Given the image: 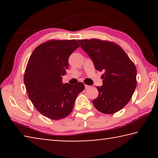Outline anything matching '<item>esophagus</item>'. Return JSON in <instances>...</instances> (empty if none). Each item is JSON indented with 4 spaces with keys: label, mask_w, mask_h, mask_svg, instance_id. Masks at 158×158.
I'll list each match as a JSON object with an SVG mask.
<instances>
[{
    "label": "esophagus",
    "mask_w": 158,
    "mask_h": 158,
    "mask_svg": "<svg viewBox=\"0 0 158 158\" xmlns=\"http://www.w3.org/2000/svg\"><path fill=\"white\" fill-rule=\"evenodd\" d=\"M90 87V85H85V89H89Z\"/></svg>",
    "instance_id": "34e87169"
}]
</instances>
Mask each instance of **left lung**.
I'll use <instances>...</instances> for the list:
<instances>
[{"mask_svg": "<svg viewBox=\"0 0 158 158\" xmlns=\"http://www.w3.org/2000/svg\"><path fill=\"white\" fill-rule=\"evenodd\" d=\"M96 69L103 72L102 85L93 101L99 111L112 114L129 102L137 87V69L123 49L114 42L97 39L79 40Z\"/></svg>", "mask_w": 158, "mask_h": 158, "instance_id": "left-lung-1", "label": "left lung"}]
</instances>
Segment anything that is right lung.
Returning <instances> with one entry per match:
<instances>
[{
	"label": "right lung",
	"instance_id": "1",
	"mask_svg": "<svg viewBox=\"0 0 158 158\" xmlns=\"http://www.w3.org/2000/svg\"><path fill=\"white\" fill-rule=\"evenodd\" d=\"M78 47L75 40H51L37 47L28 60L23 80L28 98L37 110L50 119L69 115L77 95L84 90L81 82L72 85L62 81L69 56Z\"/></svg>",
	"mask_w": 158,
	"mask_h": 158
}]
</instances>
